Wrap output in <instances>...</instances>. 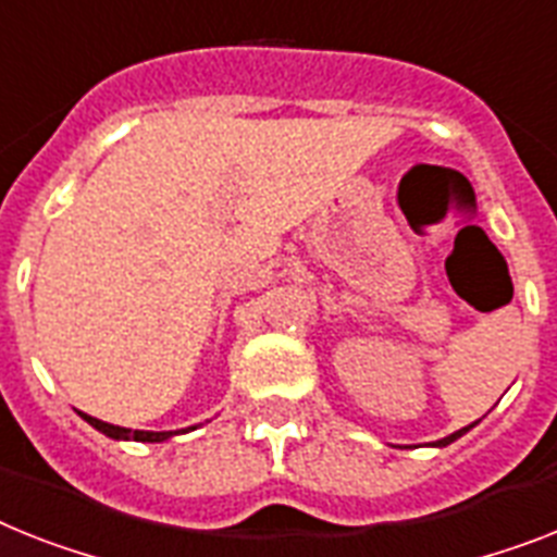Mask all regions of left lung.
I'll return each instance as SVG.
<instances>
[{
    "label": "left lung",
    "instance_id": "8db88e82",
    "mask_svg": "<svg viewBox=\"0 0 557 557\" xmlns=\"http://www.w3.org/2000/svg\"><path fill=\"white\" fill-rule=\"evenodd\" d=\"M472 426H475V424H470V426H463V430H458V433H453V435H447V438H441V441H435V447H447V444H453V441H455V438H461V435H463V433H470Z\"/></svg>",
    "mask_w": 557,
    "mask_h": 557
}]
</instances>
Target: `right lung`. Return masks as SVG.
<instances>
[{
	"instance_id": "add662e5",
	"label": "right lung",
	"mask_w": 557,
	"mask_h": 557,
	"mask_svg": "<svg viewBox=\"0 0 557 557\" xmlns=\"http://www.w3.org/2000/svg\"><path fill=\"white\" fill-rule=\"evenodd\" d=\"M79 416L85 418L87 424L96 426L99 433H104L108 438H116V441H150V444H156V441H168L176 435V433H145V430H127V426H116V424H108V421H99V418L87 416V412H79ZM187 430H196V426H187ZM187 430H182V433H187Z\"/></svg>"
}]
</instances>
